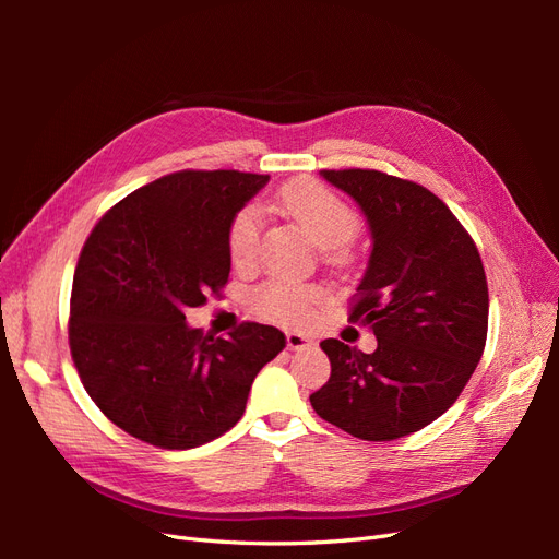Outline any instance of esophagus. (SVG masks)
I'll return each mask as SVG.
<instances>
[{
    "instance_id": "obj_1",
    "label": "esophagus",
    "mask_w": 559,
    "mask_h": 559,
    "mask_svg": "<svg viewBox=\"0 0 559 559\" xmlns=\"http://www.w3.org/2000/svg\"><path fill=\"white\" fill-rule=\"evenodd\" d=\"M286 347H289L292 352H298V349H310V347H314V341H312V337H308L306 333L289 331V333H286Z\"/></svg>"
}]
</instances>
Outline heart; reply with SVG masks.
I'll return each mask as SVG.
<instances>
[{
	"mask_svg": "<svg viewBox=\"0 0 559 559\" xmlns=\"http://www.w3.org/2000/svg\"><path fill=\"white\" fill-rule=\"evenodd\" d=\"M277 207L294 218L321 249L347 245L359 230V216L343 198H337L324 183L314 179H294L282 186ZM259 249V218L253 210L235 214L228 228V257L233 265L247 267L257 259ZM321 289L314 284L294 280H270L253 296V306L267 321L282 326H298L308 321Z\"/></svg>",
	"mask_w": 559,
	"mask_h": 559,
	"instance_id": "1",
	"label": "heart"
}]
</instances>
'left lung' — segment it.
<instances>
[{
    "mask_svg": "<svg viewBox=\"0 0 559 559\" xmlns=\"http://www.w3.org/2000/svg\"><path fill=\"white\" fill-rule=\"evenodd\" d=\"M370 230V259L349 319L376 333L364 354L321 343L329 382L314 413L361 441H394L441 417L476 370L487 337L480 253L441 198L378 170H321Z\"/></svg>",
    "mask_w": 559,
    "mask_h": 559,
    "instance_id": "left-lung-1",
    "label": "left lung"
}]
</instances>
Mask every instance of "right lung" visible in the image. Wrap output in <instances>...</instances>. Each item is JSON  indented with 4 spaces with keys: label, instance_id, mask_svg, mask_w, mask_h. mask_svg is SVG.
<instances>
[{
    "label": "right lung",
    "instance_id": "obj_1",
    "mask_svg": "<svg viewBox=\"0 0 559 559\" xmlns=\"http://www.w3.org/2000/svg\"><path fill=\"white\" fill-rule=\"evenodd\" d=\"M267 175L175 173L114 205L74 270L70 347L88 396L116 427L165 450L205 445L245 413L286 335L247 321L202 337L186 310L228 282V228Z\"/></svg>",
    "mask_w": 559,
    "mask_h": 559
}]
</instances>
